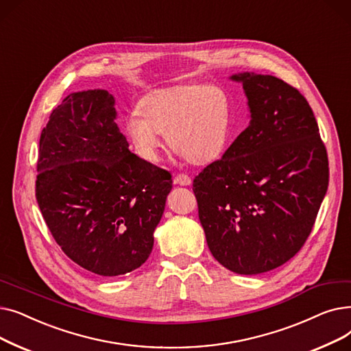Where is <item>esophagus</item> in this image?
I'll return each instance as SVG.
<instances>
[{"instance_id": "1", "label": "esophagus", "mask_w": 351, "mask_h": 351, "mask_svg": "<svg viewBox=\"0 0 351 351\" xmlns=\"http://www.w3.org/2000/svg\"><path fill=\"white\" fill-rule=\"evenodd\" d=\"M174 181H176V184H178V186H190L191 184V177H189L187 174H177Z\"/></svg>"}]
</instances>
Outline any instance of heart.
<instances>
[{
	"mask_svg": "<svg viewBox=\"0 0 351 351\" xmlns=\"http://www.w3.org/2000/svg\"><path fill=\"white\" fill-rule=\"evenodd\" d=\"M232 97L221 84L189 82L149 93L125 119V134L136 153L157 161L165 134L176 152L194 164L219 158L228 147Z\"/></svg>",
	"mask_w": 351,
	"mask_h": 351,
	"instance_id": "1",
	"label": "heart"
}]
</instances>
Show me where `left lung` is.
<instances>
[{"label":"left lung","instance_id":"8db88e82","mask_svg":"<svg viewBox=\"0 0 351 351\" xmlns=\"http://www.w3.org/2000/svg\"><path fill=\"white\" fill-rule=\"evenodd\" d=\"M248 127L193 182L208 248L230 271H270L308 239L328 187V158L300 91L273 75L241 73Z\"/></svg>","mask_w":351,"mask_h":351}]
</instances>
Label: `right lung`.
Returning a JSON list of instances; mask_svg holds the SVG:
<instances>
[{
	"label": "right lung",
	"mask_w": 351,
	"mask_h": 351,
	"mask_svg": "<svg viewBox=\"0 0 351 351\" xmlns=\"http://www.w3.org/2000/svg\"><path fill=\"white\" fill-rule=\"evenodd\" d=\"M106 90L66 95L40 137L36 197L62 252L103 277L152 254L171 174L128 149Z\"/></svg>",
	"instance_id": "add662e5"
}]
</instances>
